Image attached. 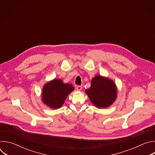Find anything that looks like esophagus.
I'll list each match as a JSON object with an SVG mask.
<instances>
[{"instance_id":"obj_1","label":"esophagus","mask_w":155,"mask_h":155,"mask_svg":"<svg viewBox=\"0 0 155 155\" xmlns=\"http://www.w3.org/2000/svg\"><path fill=\"white\" fill-rule=\"evenodd\" d=\"M76 89L77 91H81L82 89V86H77Z\"/></svg>"}]
</instances>
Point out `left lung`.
<instances>
[{"label":"left lung","mask_w":155,"mask_h":155,"mask_svg":"<svg viewBox=\"0 0 155 155\" xmlns=\"http://www.w3.org/2000/svg\"><path fill=\"white\" fill-rule=\"evenodd\" d=\"M85 93L95 106L104 108L115 102L117 89L114 81L108 78L97 75L92 79L90 87L86 90Z\"/></svg>","instance_id":"obj_1"}]
</instances>
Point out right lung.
Instances as JSON below:
<instances>
[{"label":"right lung","instance_id":"right-lung-1","mask_svg":"<svg viewBox=\"0 0 155 155\" xmlns=\"http://www.w3.org/2000/svg\"><path fill=\"white\" fill-rule=\"evenodd\" d=\"M74 90L69 83H64L62 80L54 79L43 87L41 98L43 102L50 108L57 109L62 107L68 96Z\"/></svg>","mask_w":155,"mask_h":155}]
</instances>
